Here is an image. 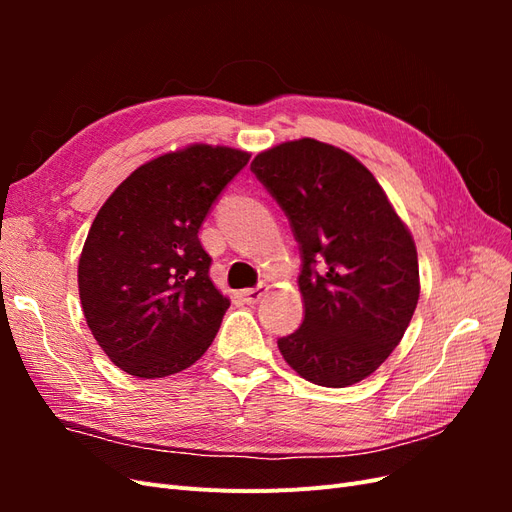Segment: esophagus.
<instances>
[{"label": "esophagus", "instance_id": "1", "mask_svg": "<svg viewBox=\"0 0 512 512\" xmlns=\"http://www.w3.org/2000/svg\"><path fill=\"white\" fill-rule=\"evenodd\" d=\"M265 286H256V288H245L243 292H241V299L247 303V305H256L260 299H262V294H265Z\"/></svg>", "mask_w": 512, "mask_h": 512}]
</instances>
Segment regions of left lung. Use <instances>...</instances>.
Returning <instances> with one entry per match:
<instances>
[{"instance_id": "1", "label": "left lung", "mask_w": 512, "mask_h": 512, "mask_svg": "<svg viewBox=\"0 0 512 512\" xmlns=\"http://www.w3.org/2000/svg\"><path fill=\"white\" fill-rule=\"evenodd\" d=\"M252 173L288 215L301 250V327L277 339L286 363L331 389L389 359L418 303V258L376 177L344 149L299 138L258 153Z\"/></svg>"}]
</instances>
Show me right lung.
<instances>
[{
	"label": "right lung",
	"instance_id": "add662e5",
	"mask_svg": "<svg viewBox=\"0 0 512 512\" xmlns=\"http://www.w3.org/2000/svg\"><path fill=\"white\" fill-rule=\"evenodd\" d=\"M250 153L190 145L138 166L108 196L79 260L91 335L119 369L164 378L211 346L230 301L198 230Z\"/></svg>",
	"mask_w": 512,
	"mask_h": 512
}]
</instances>
